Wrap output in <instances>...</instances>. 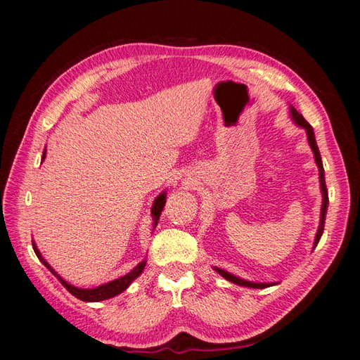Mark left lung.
Here are the masks:
<instances>
[{"label": "left lung", "mask_w": 360, "mask_h": 360, "mask_svg": "<svg viewBox=\"0 0 360 360\" xmlns=\"http://www.w3.org/2000/svg\"><path fill=\"white\" fill-rule=\"evenodd\" d=\"M290 115H291V118L294 120V123H296L297 126H300V127H303L304 130H307L308 143H309L311 150H312V153H314L315 163H317L319 171H320V188H321V193H323V202H321L320 225H319L317 234H315V240H314V246H312V249H315V246H317V245H319V242H320L321 234H323V230H324L326 213H328V204H329L328 188H326V181H324V168H323V162H321V156H320V151H319V147H317V141H315V135H314V129H312V126L307 122V120L303 118V115H302V114H299V112H297L296 108L291 106V105H290ZM214 270H216L217 274H219V275H222L226 281H230V282H233V284L242 285V287H249V288H267V287L275 285L274 282H271V284H264V282H250V281H246V279L238 278V276H236V275L230 274V271L222 270V269H219V267H214Z\"/></svg>", "instance_id": "1"}]
</instances>
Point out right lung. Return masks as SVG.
Listing matches in <instances>:
<instances>
[{"mask_svg":"<svg viewBox=\"0 0 360 360\" xmlns=\"http://www.w3.org/2000/svg\"><path fill=\"white\" fill-rule=\"evenodd\" d=\"M45 158H46V148L43 150L41 162L45 160ZM165 202H167V191L162 192V193L159 195V197L153 201V205H151V216H153V230H155L158 222H159V217H160V213H162V210H163V205H165ZM32 249H34V252H36L37 258L41 261L43 264H45V267H48V270L51 271V274L57 276V279L61 282V285H63L64 288H66L70 294H73V296H75L76 299L84 300V302H101V300L111 299V297L117 296V294L123 292L130 284H132V282H134L141 274H143V270H144V267H146V259H144V261H141V263H139L134 270H130L127 275H124V276H122V278L114 279V281H111V282H106V284L99 285V287H96V288H79V287H75V285L69 284L68 281H64V279L57 274V271L49 266L48 261L41 257L40 250L37 249L34 240H32Z\"/></svg>","mask_w":360,"mask_h":360,"instance_id":"add662e5","label":"right lung"}]
</instances>
